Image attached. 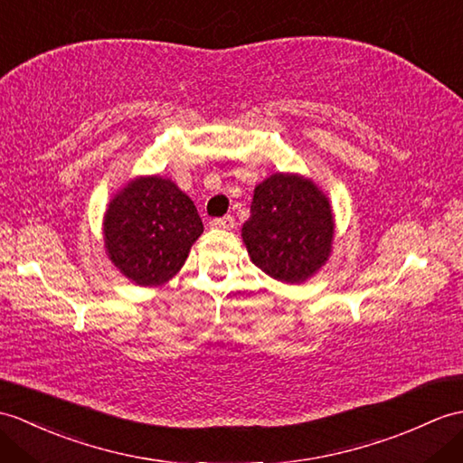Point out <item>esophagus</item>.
Returning a JSON list of instances; mask_svg holds the SVG:
<instances>
[{"label":"esophagus","mask_w":463,"mask_h":463,"mask_svg":"<svg viewBox=\"0 0 463 463\" xmlns=\"http://www.w3.org/2000/svg\"><path fill=\"white\" fill-rule=\"evenodd\" d=\"M234 217H231V214H227V217H221V219H214L213 222H211V227H214V229H224V231H231V229H234Z\"/></svg>","instance_id":"1"}]
</instances>
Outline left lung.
Instances as JSON below:
<instances>
[{
	"label": "left lung",
	"instance_id": "left-lung-1",
	"mask_svg": "<svg viewBox=\"0 0 463 463\" xmlns=\"http://www.w3.org/2000/svg\"><path fill=\"white\" fill-rule=\"evenodd\" d=\"M333 229L329 199L314 181L274 174L254 189L242 241L262 272L274 280L299 284L327 262Z\"/></svg>",
	"mask_w": 463,
	"mask_h": 463
}]
</instances>
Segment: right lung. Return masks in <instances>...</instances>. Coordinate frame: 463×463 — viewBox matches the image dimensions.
Returning a JSON list of instances; mask_svg holds the SVG:
<instances>
[{
  "label": "right lung",
  "instance_id": "1",
  "mask_svg": "<svg viewBox=\"0 0 463 463\" xmlns=\"http://www.w3.org/2000/svg\"><path fill=\"white\" fill-rule=\"evenodd\" d=\"M201 232L193 201L159 175L132 179L104 214L106 254L137 286H159L174 278Z\"/></svg>",
  "mask_w": 463,
  "mask_h": 463
}]
</instances>
